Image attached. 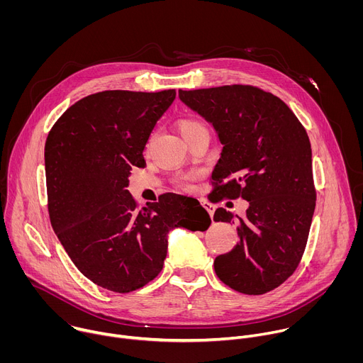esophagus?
Wrapping results in <instances>:
<instances>
[{
  "mask_svg": "<svg viewBox=\"0 0 363 363\" xmlns=\"http://www.w3.org/2000/svg\"><path fill=\"white\" fill-rule=\"evenodd\" d=\"M202 205H203V208L210 213V216L213 218L214 217V211H216V206L213 203H210V202H206V201H202Z\"/></svg>",
  "mask_w": 363,
  "mask_h": 363,
  "instance_id": "esophagus-1",
  "label": "esophagus"
}]
</instances>
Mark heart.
<instances>
[{
  "mask_svg": "<svg viewBox=\"0 0 363 363\" xmlns=\"http://www.w3.org/2000/svg\"><path fill=\"white\" fill-rule=\"evenodd\" d=\"M178 129H179V133L182 135V138L186 140L188 138H191L192 135L198 133V132H202V130H208L206 129V126L203 125L202 121L196 119V118H182L178 121ZM196 179V175L191 174V175H184L178 179V184L185 188V189H189L192 188L194 185V181Z\"/></svg>",
  "mask_w": 363,
  "mask_h": 363,
  "instance_id": "1",
  "label": "heart"
}]
</instances>
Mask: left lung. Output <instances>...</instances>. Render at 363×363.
Instances as JSON below:
<instances>
[{
	"mask_svg": "<svg viewBox=\"0 0 363 363\" xmlns=\"http://www.w3.org/2000/svg\"><path fill=\"white\" fill-rule=\"evenodd\" d=\"M178 93L224 145L213 192L250 203L244 218L235 216L240 241L216 258V273L244 294L272 291L297 269L316 206L306 129L281 99L254 86ZM214 221L234 223V214L218 208Z\"/></svg>",
	"mask_w": 363,
	"mask_h": 363,
	"instance_id": "left-lung-1",
	"label": "left lung"
}]
</instances>
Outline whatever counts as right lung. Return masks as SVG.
<instances>
[{"label": "right lung", "mask_w": 363, "mask_h": 363, "mask_svg": "<svg viewBox=\"0 0 363 363\" xmlns=\"http://www.w3.org/2000/svg\"><path fill=\"white\" fill-rule=\"evenodd\" d=\"M175 96L174 89L86 96L45 140L51 225L80 273L111 291L138 290L161 273L172 228L205 231L211 224L201 205L179 218L182 195L164 194L138 210L126 189L132 167L146 165L145 145Z\"/></svg>", "instance_id": "add662e5"}]
</instances>
